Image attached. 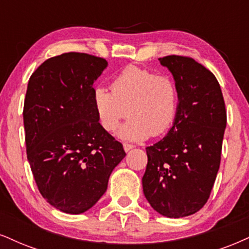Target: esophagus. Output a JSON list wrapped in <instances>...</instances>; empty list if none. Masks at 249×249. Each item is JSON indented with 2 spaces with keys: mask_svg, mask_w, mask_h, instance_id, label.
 <instances>
[{
  "mask_svg": "<svg viewBox=\"0 0 249 249\" xmlns=\"http://www.w3.org/2000/svg\"><path fill=\"white\" fill-rule=\"evenodd\" d=\"M133 148H134L133 144H129V143H124V151H125V152H128V151H129V150H131Z\"/></svg>",
  "mask_w": 249,
  "mask_h": 249,
  "instance_id": "34e87169",
  "label": "esophagus"
}]
</instances>
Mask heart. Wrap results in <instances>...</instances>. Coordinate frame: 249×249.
Returning <instances> with one entry per match:
<instances>
[{
	"label": "heart",
	"mask_w": 249,
	"mask_h": 249,
	"mask_svg": "<svg viewBox=\"0 0 249 249\" xmlns=\"http://www.w3.org/2000/svg\"><path fill=\"white\" fill-rule=\"evenodd\" d=\"M93 104L101 127L114 133L120 122L130 116L119 131L129 141H142L166 133L179 106L176 82L167 75L139 66L125 67L113 79L110 90L98 87Z\"/></svg>",
	"instance_id": "1"
}]
</instances>
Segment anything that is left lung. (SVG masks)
<instances>
[{"mask_svg":"<svg viewBox=\"0 0 249 249\" xmlns=\"http://www.w3.org/2000/svg\"><path fill=\"white\" fill-rule=\"evenodd\" d=\"M173 75L179 106L166 136L146 148L143 193L162 216L180 218L203 208L220 165L225 103L209 69L189 56L159 59Z\"/></svg>","mask_w":249,"mask_h":249,"instance_id":"1","label":"left lung"}]
</instances>
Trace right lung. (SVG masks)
<instances>
[{
  "mask_svg": "<svg viewBox=\"0 0 249 249\" xmlns=\"http://www.w3.org/2000/svg\"><path fill=\"white\" fill-rule=\"evenodd\" d=\"M106 67L103 57L63 53L40 64L27 85V160L42 197L66 213L93 207L125 156L94 108L93 83Z\"/></svg>",
  "mask_w": 249,
  "mask_h": 249,
  "instance_id": "add662e5",
  "label": "right lung"
}]
</instances>
